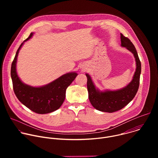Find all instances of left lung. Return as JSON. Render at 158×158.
Listing matches in <instances>:
<instances>
[{
    "label": "left lung",
    "instance_id": "1",
    "mask_svg": "<svg viewBox=\"0 0 158 158\" xmlns=\"http://www.w3.org/2000/svg\"><path fill=\"white\" fill-rule=\"evenodd\" d=\"M121 46L126 48L134 54L136 62V69L133 79L126 87L115 91L100 92L96 89L91 77L86 74L89 99L93 106L100 111L114 112L123 109L132 100L139 89L141 64L138 52L129 39L121 33Z\"/></svg>",
    "mask_w": 158,
    "mask_h": 158
}]
</instances>
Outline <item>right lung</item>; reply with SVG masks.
I'll return each instance as SVG.
<instances>
[{"label": "right lung", "instance_id": "obj_1", "mask_svg": "<svg viewBox=\"0 0 158 158\" xmlns=\"http://www.w3.org/2000/svg\"><path fill=\"white\" fill-rule=\"evenodd\" d=\"M30 35L24 42L29 40ZM22 42L17 51L11 65V78L14 93L24 106L37 114H48L58 109L62 104L66 89L75 79L77 74L71 73L64 74L52 82L40 87H33L22 83L16 73V61Z\"/></svg>", "mask_w": 158, "mask_h": 158}]
</instances>
